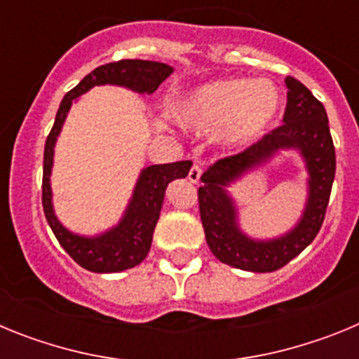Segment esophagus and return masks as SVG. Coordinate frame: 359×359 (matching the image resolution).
Wrapping results in <instances>:
<instances>
[{"instance_id": "34e87169", "label": "esophagus", "mask_w": 359, "mask_h": 359, "mask_svg": "<svg viewBox=\"0 0 359 359\" xmlns=\"http://www.w3.org/2000/svg\"><path fill=\"white\" fill-rule=\"evenodd\" d=\"M199 177H201V165L194 163V165H192V167H190V170H189V180L192 183H198Z\"/></svg>"}]
</instances>
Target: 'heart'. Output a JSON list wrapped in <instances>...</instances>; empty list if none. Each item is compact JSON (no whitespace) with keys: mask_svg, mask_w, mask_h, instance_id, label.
Here are the masks:
<instances>
[{"mask_svg":"<svg viewBox=\"0 0 359 359\" xmlns=\"http://www.w3.org/2000/svg\"><path fill=\"white\" fill-rule=\"evenodd\" d=\"M278 107L280 95L269 82L226 79L189 95L177 107V115L198 131L223 128L224 140L246 144L269 128Z\"/></svg>","mask_w":359,"mask_h":359,"instance_id":"1","label":"heart"}]
</instances>
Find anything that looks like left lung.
Instances as JSON below:
<instances>
[{
    "label": "left lung",
    "mask_w": 359,
    "mask_h": 359,
    "mask_svg": "<svg viewBox=\"0 0 359 359\" xmlns=\"http://www.w3.org/2000/svg\"><path fill=\"white\" fill-rule=\"evenodd\" d=\"M287 104L278 128L244 151L221 158L201 174L199 214L210 252L219 261L244 271L268 273L293 261L322 228L336 172V154L325 107L297 79L286 77ZM280 148H298L310 172V198L301 223L273 241H253L236 226V211L224 187L264 163Z\"/></svg>",
    "instance_id": "obj_1"
}]
</instances>
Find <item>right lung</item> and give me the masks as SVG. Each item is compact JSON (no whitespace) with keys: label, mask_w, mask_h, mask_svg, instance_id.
Listing matches in <instances>:
<instances>
[{"label":"right lung","mask_w":359,"mask_h":359,"mask_svg":"<svg viewBox=\"0 0 359 359\" xmlns=\"http://www.w3.org/2000/svg\"><path fill=\"white\" fill-rule=\"evenodd\" d=\"M172 68L163 62L140 61V59H122L116 62H107L88 73L72 91L65 95L55 122L44 144L43 163V208L46 221L52 228L53 236L66 250L73 261L88 271L95 273H115L123 269L135 268L147 257L151 250L152 233L160 217L163 205L165 189L172 180L185 177L192 161H174V163L151 165L142 170L133 199L122 221L113 230L98 237H81L66 230L53 214L52 189H50V174L53 163V145L57 135L61 133L62 123L68 115L72 102L79 95L86 93L93 86L116 84L126 86L138 93H154L158 86L169 77Z\"/></svg>","instance_id":"right-lung-1"}]
</instances>
